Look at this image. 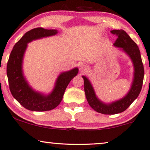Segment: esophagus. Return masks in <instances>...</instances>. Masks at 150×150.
Segmentation results:
<instances>
[{
	"mask_svg": "<svg viewBox=\"0 0 150 150\" xmlns=\"http://www.w3.org/2000/svg\"><path fill=\"white\" fill-rule=\"evenodd\" d=\"M88 68V66L86 64L82 63L79 65V69L80 71H84Z\"/></svg>",
	"mask_w": 150,
	"mask_h": 150,
	"instance_id": "obj_1",
	"label": "esophagus"
}]
</instances>
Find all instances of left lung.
<instances>
[{
	"label": "left lung",
	"mask_w": 150,
	"mask_h": 150,
	"mask_svg": "<svg viewBox=\"0 0 150 150\" xmlns=\"http://www.w3.org/2000/svg\"><path fill=\"white\" fill-rule=\"evenodd\" d=\"M111 33L117 36L114 46L122 49L131 58L134 64V79L128 93L122 99L110 104H105L98 99L88 78L83 76L84 92L88 104L97 112L104 114H119L126 110L138 96L141 92L144 76V68L140 52L136 43L123 30H113Z\"/></svg>",
	"instance_id": "left-lung-1"
}]
</instances>
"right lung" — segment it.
<instances>
[{
  "mask_svg": "<svg viewBox=\"0 0 150 150\" xmlns=\"http://www.w3.org/2000/svg\"><path fill=\"white\" fill-rule=\"evenodd\" d=\"M57 33L58 30L54 29H32L17 42L10 54L6 67L10 90L13 97L27 110L44 112L55 108L62 101L66 88L71 80L78 74V68L61 73L56 81L52 92L48 95L34 91L24 76L23 62L28 46L27 44L37 39L54 36Z\"/></svg>",
  "mask_w": 150,
  "mask_h": 150,
  "instance_id": "obj_1",
  "label": "right lung"
}]
</instances>
